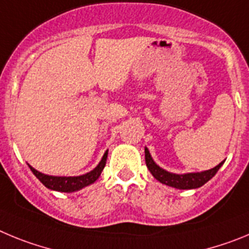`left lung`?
<instances>
[{
  "instance_id": "8db88e82",
  "label": "left lung",
  "mask_w": 249,
  "mask_h": 249,
  "mask_svg": "<svg viewBox=\"0 0 249 249\" xmlns=\"http://www.w3.org/2000/svg\"><path fill=\"white\" fill-rule=\"evenodd\" d=\"M145 162L151 172L152 176L161 183L167 186H171L175 189L178 190H191V189H198L201 186L205 185L208 180H211L213 178L216 172L218 171L219 167L222 166V162H219L217 166H214L211 170H206L202 172H190V174H172V172L166 171V170L161 169L159 165H156L155 161L152 160L151 155H150L147 147H145Z\"/></svg>"
}]
</instances>
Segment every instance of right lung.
Instances as JSON below:
<instances>
[{
  "mask_svg": "<svg viewBox=\"0 0 249 249\" xmlns=\"http://www.w3.org/2000/svg\"><path fill=\"white\" fill-rule=\"evenodd\" d=\"M107 158H108V150L104 152L102 160H100V162L98 163V166L95 169L91 170L90 172L80 175V176H51V175H44L42 172L37 171L30 165L28 166H30L33 175L46 186L47 189L59 192H74L83 189V187H86V186L91 185L99 178L103 169L105 167V163H107Z\"/></svg>",
  "mask_w": 249,
  "mask_h": 249,
  "instance_id": "add662e5",
  "label": "right lung"
}]
</instances>
